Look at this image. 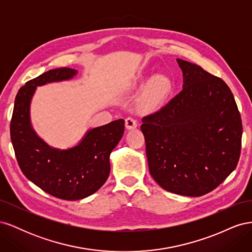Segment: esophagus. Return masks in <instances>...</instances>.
Segmentation results:
<instances>
[{
	"instance_id": "esophagus-1",
	"label": "esophagus",
	"mask_w": 252,
	"mask_h": 252,
	"mask_svg": "<svg viewBox=\"0 0 252 252\" xmlns=\"http://www.w3.org/2000/svg\"><path fill=\"white\" fill-rule=\"evenodd\" d=\"M125 127L128 130H131V129H134L138 127V123H136V121L132 118H127L125 120Z\"/></svg>"
}]
</instances>
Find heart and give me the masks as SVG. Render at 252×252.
Segmentation results:
<instances>
[{"label": "heart", "mask_w": 252, "mask_h": 252, "mask_svg": "<svg viewBox=\"0 0 252 252\" xmlns=\"http://www.w3.org/2000/svg\"><path fill=\"white\" fill-rule=\"evenodd\" d=\"M129 87L131 89L144 88L138 100V107L141 111L150 112L162 105L171 89V83L161 75L152 78L148 74L140 73L132 79Z\"/></svg>", "instance_id": "heart-1"}]
</instances>
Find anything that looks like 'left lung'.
<instances>
[{"label": "left lung", "mask_w": 252, "mask_h": 252, "mask_svg": "<svg viewBox=\"0 0 252 252\" xmlns=\"http://www.w3.org/2000/svg\"><path fill=\"white\" fill-rule=\"evenodd\" d=\"M183 89L165 107L145 117L151 177L167 191L201 196L238 165L242 120L231 90L202 67L177 59Z\"/></svg>", "instance_id": "8db88e82"}]
</instances>
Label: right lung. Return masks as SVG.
<instances>
[{"mask_svg": "<svg viewBox=\"0 0 252 252\" xmlns=\"http://www.w3.org/2000/svg\"><path fill=\"white\" fill-rule=\"evenodd\" d=\"M73 68H57L28 81L16 96L10 136L22 172L33 184L59 199L81 200L94 194L107 181L109 157L124 134L123 119L89 128L74 146L52 147L37 134L30 106L36 87L72 80Z\"/></svg>", "mask_w": 252, "mask_h": 252, "instance_id": "add662e5", "label": "right lung"}]
</instances>
